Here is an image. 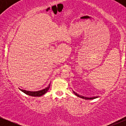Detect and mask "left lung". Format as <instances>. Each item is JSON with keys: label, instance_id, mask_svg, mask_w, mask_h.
<instances>
[{"label": "left lung", "instance_id": "1", "mask_svg": "<svg viewBox=\"0 0 126 126\" xmlns=\"http://www.w3.org/2000/svg\"><path fill=\"white\" fill-rule=\"evenodd\" d=\"M73 93H74L76 95V96H78V97L83 98V99H94V98H96V96H92V97H86V96H82V95H80L78 94H76V92H74V91H73Z\"/></svg>", "mask_w": 126, "mask_h": 126}]
</instances>
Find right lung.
<instances>
[{
	"label": "right lung",
	"instance_id": "right-lung-1",
	"mask_svg": "<svg viewBox=\"0 0 126 126\" xmlns=\"http://www.w3.org/2000/svg\"><path fill=\"white\" fill-rule=\"evenodd\" d=\"M50 83L49 84L48 86H47V87L45 88V89H42V90L38 91H28L26 90H23V89H20V90L22 91L23 92H24V93L26 94L27 95H30V96H41L42 95L45 94L48 91L49 88H50Z\"/></svg>",
	"mask_w": 126,
	"mask_h": 126
}]
</instances>
